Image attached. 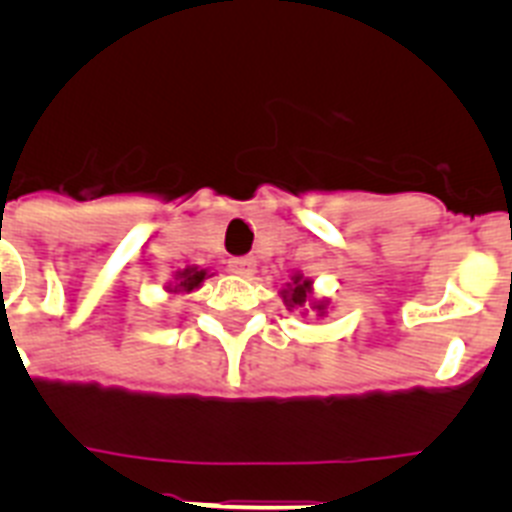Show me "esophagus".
<instances>
[{"label":"esophagus","mask_w":512,"mask_h":512,"mask_svg":"<svg viewBox=\"0 0 512 512\" xmlns=\"http://www.w3.org/2000/svg\"><path fill=\"white\" fill-rule=\"evenodd\" d=\"M228 269L238 277H251L253 271H256V259L253 256H241V259H230Z\"/></svg>","instance_id":"34e87169"}]
</instances>
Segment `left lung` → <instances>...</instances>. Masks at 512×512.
<instances>
[{
	"mask_svg": "<svg viewBox=\"0 0 512 512\" xmlns=\"http://www.w3.org/2000/svg\"><path fill=\"white\" fill-rule=\"evenodd\" d=\"M282 300L287 310H300L302 315L315 312V318H325L330 310V300L315 295V279L305 277L302 271H295L289 282L282 287Z\"/></svg>",
	"mask_w": 512,
	"mask_h": 512,
	"instance_id": "obj_1",
	"label": "left lung"
}]
</instances>
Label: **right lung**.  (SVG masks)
<instances>
[{
  "instance_id": "1",
  "label": "right lung",
  "mask_w": 512,
  "mask_h": 512,
  "mask_svg": "<svg viewBox=\"0 0 512 512\" xmlns=\"http://www.w3.org/2000/svg\"><path fill=\"white\" fill-rule=\"evenodd\" d=\"M207 277H212L210 269H200V266H184L174 274L169 284H166V295L174 297V295H192L197 289L202 287Z\"/></svg>"
}]
</instances>
